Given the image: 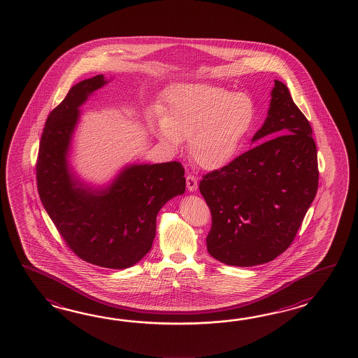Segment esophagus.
Segmentation results:
<instances>
[{
    "label": "esophagus",
    "instance_id": "obj_1",
    "mask_svg": "<svg viewBox=\"0 0 358 358\" xmlns=\"http://www.w3.org/2000/svg\"><path fill=\"white\" fill-rule=\"evenodd\" d=\"M187 188L189 192H194L198 188V179L194 176H187Z\"/></svg>",
    "mask_w": 358,
    "mask_h": 358
}]
</instances>
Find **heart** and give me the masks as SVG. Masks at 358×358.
Instances as JSON below:
<instances>
[{"label":"heart","mask_w":358,"mask_h":358,"mask_svg":"<svg viewBox=\"0 0 358 358\" xmlns=\"http://www.w3.org/2000/svg\"><path fill=\"white\" fill-rule=\"evenodd\" d=\"M256 119L247 94L210 83L179 84L166 93L164 117L150 127L162 142L189 141V155L206 170L224 168L242 150Z\"/></svg>","instance_id":"b5f03b06"}]
</instances>
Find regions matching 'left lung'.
<instances>
[{
	"instance_id": "1",
	"label": "left lung",
	"mask_w": 358,
	"mask_h": 358,
	"mask_svg": "<svg viewBox=\"0 0 358 358\" xmlns=\"http://www.w3.org/2000/svg\"><path fill=\"white\" fill-rule=\"evenodd\" d=\"M264 138L199 182L213 217L207 251L231 266L266 264L285 251L319 187L311 125L280 80L252 142Z\"/></svg>"
}]
</instances>
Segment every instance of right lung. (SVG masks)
<instances>
[{
    "mask_svg": "<svg viewBox=\"0 0 358 358\" xmlns=\"http://www.w3.org/2000/svg\"><path fill=\"white\" fill-rule=\"evenodd\" d=\"M107 83L103 76L70 88L47 117L39 142V198L69 248L96 266L127 268L145 257L156 234V216L168 201L185 192L178 161L129 165L103 189L76 179L68 164L79 107Z\"/></svg>",
    "mask_w": 358,
    "mask_h": 358,
    "instance_id": "right-lung-1",
    "label": "right lung"
}]
</instances>
